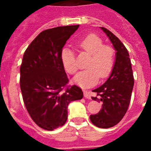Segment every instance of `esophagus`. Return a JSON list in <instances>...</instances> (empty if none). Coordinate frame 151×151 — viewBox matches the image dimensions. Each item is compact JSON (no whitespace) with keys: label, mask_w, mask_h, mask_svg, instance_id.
<instances>
[{"label":"esophagus","mask_w":151,"mask_h":151,"mask_svg":"<svg viewBox=\"0 0 151 151\" xmlns=\"http://www.w3.org/2000/svg\"><path fill=\"white\" fill-rule=\"evenodd\" d=\"M84 97L87 99H91V95L89 94V92H88L87 91H84Z\"/></svg>","instance_id":"obj_1"}]
</instances>
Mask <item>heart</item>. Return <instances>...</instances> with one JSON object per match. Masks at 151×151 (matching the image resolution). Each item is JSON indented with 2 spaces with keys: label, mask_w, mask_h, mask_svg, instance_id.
I'll return each mask as SVG.
<instances>
[{
  "label": "heart",
  "mask_w": 151,
  "mask_h": 151,
  "mask_svg": "<svg viewBox=\"0 0 151 151\" xmlns=\"http://www.w3.org/2000/svg\"><path fill=\"white\" fill-rule=\"evenodd\" d=\"M81 50L91 54L86 68L75 77L76 83L81 87L88 88L95 85L99 78H107L114 65V50L110 45H104L103 40L94 34H89L77 42ZM63 65L69 74L73 75L78 69V65L74 53L69 48L61 52Z\"/></svg>",
  "instance_id": "heart-1"
}]
</instances>
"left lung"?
<instances>
[{
  "label": "left lung",
  "mask_w": 151,
  "mask_h": 151,
  "mask_svg": "<svg viewBox=\"0 0 151 151\" xmlns=\"http://www.w3.org/2000/svg\"><path fill=\"white\" fill-rule=\"evenodd\" d=\"M101 29L116 50V61L106 82L93 90L96 96L92 97V99L103 104L99 113L91 115L90 119L97 127L108 129L120 122L127 112L134 86V76L129 52L125 45L110 31L104 27Z\"/></svg>",
  "instance_id": "8db88e82"
}]
</instances>
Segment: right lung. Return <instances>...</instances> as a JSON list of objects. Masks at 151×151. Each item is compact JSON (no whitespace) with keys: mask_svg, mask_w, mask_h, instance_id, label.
Segmentation results:
<instances>
[{"mask_svg":"<svg viewBox=\"0 0 151 151\" xmlns=\"http://www.w3.org/2000/svg\"><path fill=\"white\" fill-rule=\"evenodd\" d=\"M78 26L46 29L24 53L19 80L22 99L31 118L45 130L53 131L63 125L69 103L83 97L79 87L68 85L61 60L63 47Z\"/></svg>","mask_w":151,"mask_h":151,"instance_id":"right-lung-1","label":"right lung"}]
</instances>
